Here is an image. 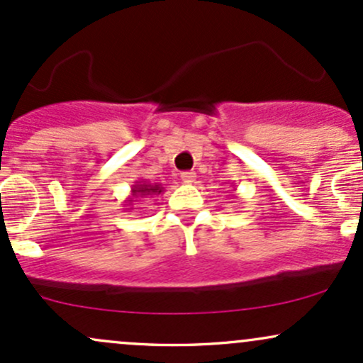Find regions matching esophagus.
<instances>
[{
  "label": "esophagus",
  "mask_w": 363,
  "mask_h": 363,
  "mask_svg": "<svg viewBox=\"0 0 363 363\" xmlns=\"http://www.w3.org/2000/svg\"><path fill=\"white\" fill-rule=\"evenodd\" d=\"M181 179H182V181H184V182H187V184H191V182H194L196 174L193 172V170H186V172L181 174Z\"/></svg>",
  "instance_id": "esophagus-1"
}]
</instances>
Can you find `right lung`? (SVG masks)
Wrapping results in <instances>:
<instances>
[{
    "mask_svg": "<svg viewBox=\"0 0 363 363\" xmlns=\"http://www.w3.org/2000/svg\"><path fill=\"white\" fill-rule=\"evenodd\" d=\"M164 193V186L158 184V182H148V181H136L135 184L131 186V194L124 199V210H131L133 203L138 201V199H147V198H155V196Z\"/></svg>",
    "mask_w": 363,
    "mask_h": 363,
    "instance_id": "right-lung-1",
    "label": "right lung"
}]
</instances>
